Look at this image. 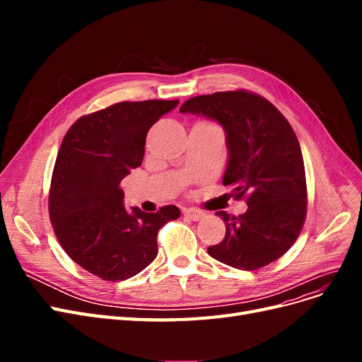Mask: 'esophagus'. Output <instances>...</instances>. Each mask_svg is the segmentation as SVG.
Wrapping results in <instances>:
<instances>
[{"label":"esophagus","mask_w":362,"mask_h":362,"mask_svg":"<svg viewBox=\"0 0 362 362\" xmlns=\"http://www.w3.org/2000/svg\"><path fill=\"white\" fill-rule=\"evenodd\" d=\"M184 216H187L192 221H201V218L205 216L204 211L198 210V208H185Z\"/></svg>","instance_id":"34e87169"}]
</instances>
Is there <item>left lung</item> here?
<instances>
[{"label":"left lung","instance_id":"1","mask_svg":"<svg viewBox=\"0 0 362 362\" xmlns=\"http://www.w3.org/2000/svg\"><path fill=\"white\" fill-rule=\"evenodd\" d=\"M180 112L202 115L223 127V185L247 204L246 213L237 217L216 213L223 218L226 234L208 254L240 270L281 258L299 237L306 216L303 157L288 120L266 98L247 90L194 96Z\"/></svg>","mask_w":362,"mask_h":362}]
</instances>
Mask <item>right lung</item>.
I'll use <instances>...</instances> for the list:
<instances>
[{
  "label": "right lung",
  "mask_w": 362,
  "mask_h": 362,
  "mask_svg": "<svg viewBox=\"0 0 362 362\" xmlns=\"http://www.w3.org/2000/svg\"><path fill=\"white\" fill-rule=\"evenodd\" d=\"M178 100L117 103L80 117L54 164L49 218L64 252L92 275L125 281L156 259L157 234L180 208L145 213L124 205L122 181L144 160L146 134Z\"/></svg>",
  "instance_id": "right-lung-1"
}]
</instances>
